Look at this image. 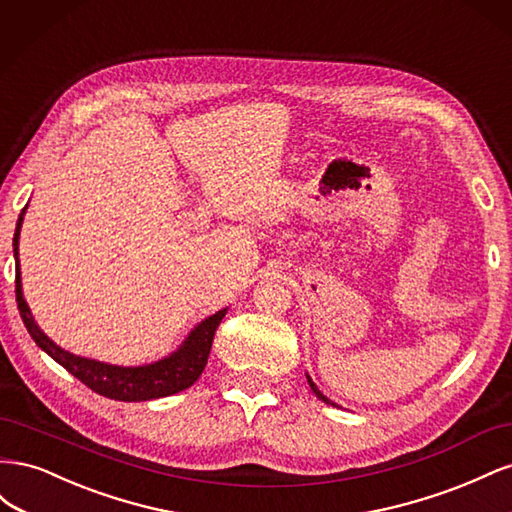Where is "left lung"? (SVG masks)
I'll return each instance as SVG.
<instances>
[{
  "label": "left lung",
  "instance_id": "obj_1",
  "mask_svg": "<svg viewBox=\"0 0 512 512\" xmlns=\"http://www.w3.org/2000/svg\"><path fill=\"white\" fill-rule=\"evenodd\" d=\"M307 384H309V386H312V391L316 393V397H318V399H322V401H324V404H329V406H337V404H333V401H331L329 397H324V395L320 393V389H318V386L314 384V380H312V378H309V376H307Z\"/></svg>",
  "mask_w": 512,
  "mask_h": 512
}]
</instances>
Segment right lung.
Wrapping results in <instances>:
<instances>
[{
	"instance_id": "right-lung-1",
	"label": "right lung",
	"mask_w": 512,
	"mask_h": 512,
	"mask_svg": "<svg viewBox=\"0 0 512 512\" xmlns=\"http://www.w3.org/2000/svg\"><path fill=\"white\" fill-rule=\"evenodd\" d=\"M25 211H27V205L19 215L17 230H14V239H12V250H14V260H17L19 312L34 342L49 354L53 361H57L61 367H66L74 378H79L85 386H89L91 391H96L98 395H104L108 399L149 401V399H160V397H168V395L190 389V386L200 378V374H203L209 352H211L215 329L220 327L228 307L220 309V312H215L205 320H200L175 352H170L168 356H164V359L147 363V365L123 367V365H111V363H102L96 359H85V356L72 354L61 346H57L53 339H49V335H44V331L38 327V322L32 316V309H29L23 297L21 269H19V237H21Z\"/></svg>"
}]
</instances>
